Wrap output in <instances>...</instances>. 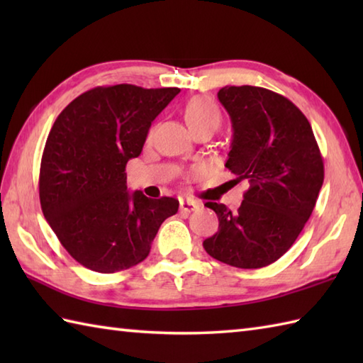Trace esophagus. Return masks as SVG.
<instances>
[{"mask_svg": "<svg viewBox=\"0 0 363 363\" xmlns=\"http://www.w3.org/2000/svg\"><path fill=\"white\" fill-rule=\"evenodd\" d=\"M199 209V203L196 201H191V199H181L179 203V211L181 212H186V213H190Z\"/></svg>", "mask_w": 363, "mask_h": 363, "instance_id": "obj_1", "label": "esophagus"}]
</instances>
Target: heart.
Segmentation results:
<instances>
[{
    "label": "heart",
    "mask_w": 363,
    "mask_h": 363,
    "mask_svg": "<svg viewBox=\"0 0 363 363\" xmlns=\"http://www.w3.org/2000/svg\"><path fill=\"white\" fill-rule=\"evenodd\" d=\"M184 117L191 133L203 128H218L221 123V113L212 99L206 96H195L184 107Z\"/></svg>",
    "instance_id": "heart-1"
}]
</instances>
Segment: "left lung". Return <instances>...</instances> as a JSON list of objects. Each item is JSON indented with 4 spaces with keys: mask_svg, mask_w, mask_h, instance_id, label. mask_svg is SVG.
<instances>
[{
    "mask_svg": "<svg viewBox=\"0 0 363 363\" xmlns=\"http://www.w3.org/2000/svg\"><path fill=\"white\" fill-rule=\"evenodd\" d=\"M218 99L233 123L225 167L250 189L235 212L206 203L220 225L203 246L223 264L262 268L290 250L311 218L325 179L321 152L311 123L285 96L226 86Z\"/></svg>",
    "mask_w": 363,
    "mask_h": 363,
    "instance_id": "1",
    "label": "left lung"
}]
</instances>
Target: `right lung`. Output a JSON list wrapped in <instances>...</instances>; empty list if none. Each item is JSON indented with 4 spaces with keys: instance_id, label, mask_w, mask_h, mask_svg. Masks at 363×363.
<instances>
[{
    "instance_id": "add662e5",
    "label": "right lung",
    "mask_w": 363,
    "mask_h": 363,
    "mask_svg": "<svg viewBox=\"0 0 363 363\" xmlns=\"http://www.w3.org/2000/svg\"><path fill=\"white\" fill-rule=\"evenodd\" d=\"M179 91L95 87L54 121L40 164V206L68 254L91 272L140 264L162 223L177 212L174 198L129 191L125 169L140 156L154 118Z\"/></svg>"
}]
</instances>
